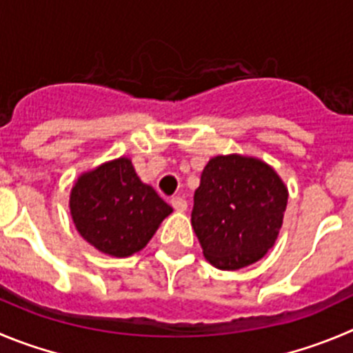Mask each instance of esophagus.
I'll list each match as a JSON object with an SVG mask.
<instances>
[{
    "label": "esophagus",
    "instance_id": "obj_1",
    "mask_svg": "<svg viewBox=\"0 0 353 353\" xmlns=\"http://www.w3.org/2000/svg\"><path fill=\"white\" fill-rule=\"evenodd\" d=\"M172 207L176 210H179V212H184L188 209V202L183 196H176V199H172Z\"/></svg>",
    "mask_w": 353,
    "mask_h": 353
}]
</instances>
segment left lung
Returning <instances> with one entry per match:
<instances>
[{"label":"left lung","instance_id":"left-lung-1","mask_svg":"<svg viewBox=\"0 0 353 353\" xmlns=\"http://www.w3.org/2000/svg\"><path fill=\"white\" fill-rule=\"evenodd\" d=\"M288 196L285 183L266 161L239 153L210 158L192 212L207 261L228 272L259 261L275 245Z\"/></svg>","mask_w":353,"mask_h":353}]
</instances>
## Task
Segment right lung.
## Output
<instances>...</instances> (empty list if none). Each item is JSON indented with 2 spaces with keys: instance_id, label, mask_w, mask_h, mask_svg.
<instances>
[{
  "instance_id": "obj_1",
  "label": "right lung",
  "mask_w": 353,
  "mask_h": 353,
  "mask_svg": "<svg viewBox=\"0 0 353 353\" xmlns=\"http://www.w3.org/2000/svg\"><path fill=\"white\" fill-rule=\"evenodd\" d=\"M78 233L97 251L128 258L143 251L172 207L143 183L127 157L80 174L69 193Z\"/></svg>"
}]
</instances>
